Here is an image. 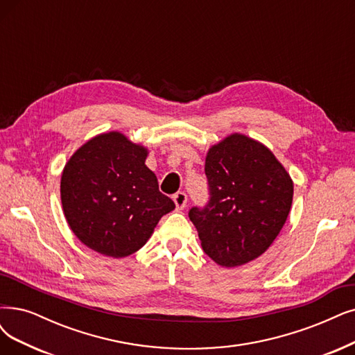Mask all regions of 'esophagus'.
<instances>
[{"mask_svg":"<svg viewBox=\"0 0 355 355\" xmlns=\"http://www.w3.org/2000/svg\"><path fill=\"white\" fill-rule=\"evenodd\" d=\"M174 202L178 209H184L187 205V194L184 191H178L174 194Z\"/></svg>","mask_w":355,"mask_h":355,"instance_id":"esophagus-1","label":"esophagus"}]
</instances>
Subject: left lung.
Returning <instances> with one entry per match:
<instances>
[{"instance_id":"8db88e82","label":"left lung","mask_w":355,"mask_h":355,"mask_svg":"<svg viewBox=\"0 0 355 355\" xmlns=\"http://www.w3.org/2000/svg\"><path fill=\"white\" fill-rule=\"evenodd\" d=\"M209 200L189 211L205 253L232 268L263 254L290 214L291 177L263 144L231 135L207 152Z\"/></svg>"}]
</instances>
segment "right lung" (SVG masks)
<instances>
[{
    "label": "right lung",
    "mask_w": 355,
    "mask_h": 355,
    "mask_svg": "<svg viewBox=\"0 0 355 355\" xmlns=\"http://www.w3.org/2000/svg\"><path fill=\"white\" fill-rule=\"evenodd\" d=\"M146 156L143 146L111 131L89 140L64 166V215L92 250L115 259L133 254L175 207L144 165Z\"/></svg>",
    "instance_id": "add662e5"
}]
</instances>
